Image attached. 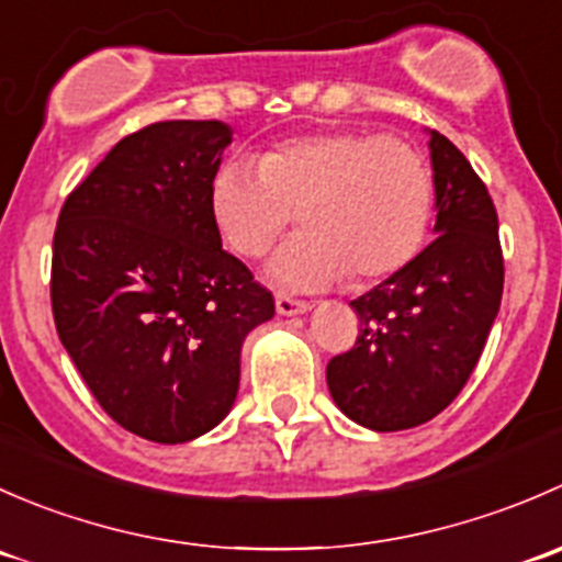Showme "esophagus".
<instances>
[{"label":"esophagus","mask_w":562,"mask_h":562,"mask_svg":"<svg viewBox=\"0 0 562 562\" xmlns=\"http://www.w3.org/2000/svg\"><path fill=\"white\" fill-rule=\"evenodd\" d=\"M313 310V302H304V299L285 296V293H277V313L280 315H302Z\"/></svg>","instance_id":"1"}]
</instances>
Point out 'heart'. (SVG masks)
Wrapping results in <instances>:
<instances>
[{"mask_svg": "<svg viewBox=\"0 0 562 562\" xmlns=\"http://www.w3.org/2000/svg\"><path fill=\"white\" fill-rule=\"evenodd\" d=\"M304 231L271 260L293 291L364 282L405 269L429 236L435 176L422 151L396 135L328 127L291 135L258 157L228 160L212 179V217L225 245L260 258L296 217Z\"/></svg>", "mask_w": 562, "mask_h": 562, "instance_id": "obj_1", "label": "heart"}]
</instances>
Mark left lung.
<instances>
[{
  "instance_id": "8db88e82",
  "label": "left lung",
  "mask_w": 562,
  "mask_h": 562,
  "mask_svg": "<svg viewBox=\"0 0 562 562\" xmlns=\"http://www.w3.org/2000/svg\"><path fill=\"white\" fill-rule=\"evenodd\" d=\"M435 239L405 269L353 299L359 337L328 361L339 411L375 432L418 427L457 400L503 299V249L490 190L468 157L429 133Z\"/></svg>"
}]
</instances>
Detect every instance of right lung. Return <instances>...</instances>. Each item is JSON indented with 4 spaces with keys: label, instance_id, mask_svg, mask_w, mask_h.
I'll return each mask as SVG.
<instances>
[{
    "label": "right lung",
    "instance_id": "obj_1",
    "mask_svg": "<svg viewBox=\"0 0 562 562\" xmlns=\"http://www.w3.org/2000/svg\"><path fill=\"white\" fill-rule=\"evenodd\" d=\"M225 146L231 127L217 119L124 135L56 223L61 345L108 416L155 443H187L228 416L241 342L274 315L212 217Z\"/></svg>",
    "mask_w": 562,
    "mask_h": 562
}]
</instances>
